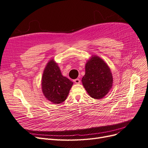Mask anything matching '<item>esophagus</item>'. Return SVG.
Masks as SVG:
<instances>
[{
	"mask_svg": "<svg viewBox=\"0 0 148 148\" xmlns=\"http://www.w3.org/2000/svg\"><path fill=\"white\" fill-rule=\"evenodd\" d=\"M73 82H74L75 83H77V84H79V83H80V80H79V79H78V78H77V79H74V80H73Z\"/></svg>",
	"mask_w": 148,
	"mask_h": 148,
	"instance_id": "34e87169",
	"label": "esophagus"
}]
</instances>
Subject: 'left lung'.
Returning <instances> with one entry per match:
<instances>
[{
	"label": "left lung",
	"instance_id": "left-lung-1",
	"mask_svg": "<svg viewBox=\"0 0 148 148\" xmlns=\"http://www.w3.org/2000/svg\"><path fill=\"white\" fill-rule=\"evenodd\" d=\"M82 82L88 95L96 99H102L112 86L113 78L109 67L97 56L88 60Z\"/></svg>",
	"mask_w": 148,
	"mask_h": 148
}]
</instances>
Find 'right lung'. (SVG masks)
I'll return each mask as SVG.
<instances>
[{"label":"right lung","mask_w":148,"mask_h":148,"mask_svg":"<svg viewBox=\"0 0 148 148\" xmlns=\"http://www.w3.org/2000/svg\"><path fill=\"white\" fill-rule=\"evenodd\" d=\"M73 83L63 77L59 67L53 60L48 62L42 77V89L46 99L54 104L64 102Z\"/></svg>","instance_id":"add662e5"}]
</instances>
